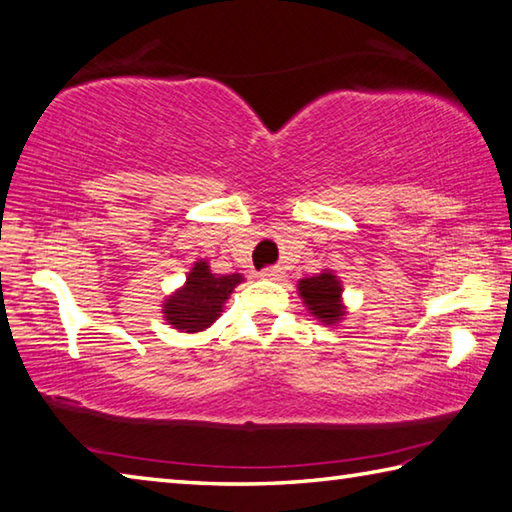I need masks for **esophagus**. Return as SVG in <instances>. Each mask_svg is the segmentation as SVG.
Wrapping results in <instances>:
<instances>
[{"label": "esophagus", "instance_id": "1", "mask_svg": "<svg viewBox=\"0 0 512 512\" xmlns=\"http://www.w3.org/2000/svg\"><path fill=\"white\" fill-rule=\"evenodd\" d=\"M261 279H265V281H281L283 279L281 267H267V270L261 272Z\"/></svg>", "mask_w": 512, "mask_h": 512}]
</instances>
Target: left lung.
Here are the masks:
<instances>
[{
	"label": "left lung",
	"mask_w": 512,
	"mask_h": 512,
	"mask_svg": "<svg viewBox=\"0 0 512 512\" xmlns=\"http://www.w3.org/2000/svg\"><path fill=\"white\" fill-rule=\"evenodd\" d=\"M303 306L324 326H337L346 317L342 281L333 270H324L297 283Z\"/></svg>",
	"instance_id": "8db88e82"
}]
</instances>
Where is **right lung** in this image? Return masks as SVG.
Returning a JSON list of instances; mask_svg holds the SVG:
<instances>
[{
	"mask_svg": "<svg viewBox=\"0 0 512 512\" xmlns=\"http://www.w3.org/2000/svg\"><path fill=\"white\" fill-rule=\"evenodd\" d=\"M242 281V274H213L211 265L200 258L193 263L182 288L161 303V315L179 333H202L218 321L224 303Z\"/></svg>",
	"mask_w": 512,
	"mask_h": 512,
	"instance_id": "1",
	"label": "right lung"
}]
</instances>
